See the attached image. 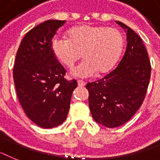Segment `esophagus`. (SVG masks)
Returning <instances> with one entry per match:
<instances>
[{
	"label": "esophagus",
	"mask_w": 160,
	"mask_h": 160,
	"mask_svg": "<svg viewBox=\"0 0 160 160\" xmlns=\"http://www.w3.org/2000/svg\"><path fill=\"white\" fill-rule=\"evenodd\" d=\"M77 83H78V85H79V86H81V87H84V86L85 85V81H83L82 80H79L77 81Z\"/></svg>",
	"instance_id": "34e87169"
}]
</instances>
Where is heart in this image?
<instances>
[{
  "instance_id": "1",
  "label": "heart",
  "mask_w": 160,
  "mask_h": 160,
  "mask_svg": "<svg viewBox=\"0 0 160 160\" xmlns=\"http://www.w3.org/2000/svg\"><path fill=\"white\" fill-rule=\"evenodd\" d=\"M68 39L55 37L51 49L57 60L72 68L82 54L85 60L72 70L80 77L105 73L114 66L121 54L124 39L119 30L101 26L81 25L68 31Z\"/></svg>"
}]
</instances>
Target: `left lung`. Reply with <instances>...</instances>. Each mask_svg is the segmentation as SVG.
<instances>
[{"label":"left lung","mask_w":160,"mask_h":160,"mask_svg":"<svg viewBox=\"0 0 160 160\" xmlns=\"http://www.w3.org/2000/svg\"><path fill=\"white\" fill-rule=\"evenodd\" d=\"M115 22L126 32L125 53L114 70L85 85L92 117L108 128L120 126L134 116L144 102L151 75L150 61L141 38L125 24Z\"/></svg>","instance_id":"8db88e82"}]
</instances>
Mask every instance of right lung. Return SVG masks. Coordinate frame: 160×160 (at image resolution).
<instances>
[{"instance_id":"add662e5","label":"right lung","mask_w":160,"mask_h":160,"mask_svg":"<svg viewBox=\"0 0 160 160\" xmlns=\"http://www.w3.org/2000/svg\"><path fill=\"white\" fill-rule=\"evenodd\" d=\"M65 21L48 20L26 34L16 53L13 79L18 100L29 119L51 129L65 121L77 82L65 80V68L51 41Z\"/></svg>"}]
</instances>
